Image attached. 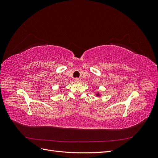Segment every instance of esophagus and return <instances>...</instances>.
Wrapping results in <instances>:
<instances>
[{
  "label": "esophagus",
  "mask_w": 158,
  "mask_h": 158,
  "mask_svg": "<svg viewBox=\"0 0 158 158\" xmlns=\"http://www.w3.org/2000/svg\"><path fill=\"white\" fill-rule=\"evenodd\" d=\"M74 81H75V82H79L80 81V79L78 78H74Z\"/></svg>",
  "instance_id": "obj_1"
}]
</instances>
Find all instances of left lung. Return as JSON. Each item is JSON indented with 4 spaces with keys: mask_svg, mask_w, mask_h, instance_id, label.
I'll return each mask as SVG.
<instances>
[{
    "mask_svg": "<svg viewBox=\"0 0 158 158\" xmlns=\"http://www.w3.org/2000/svg\"><path fill=\"white\" fill-rule=\"evenodd\" d=\"M100 95H101V94H100V93H99V92H97L96 94H95V96H97V97H99Z\"/></svg>",
    "mask_w": 158,
    "mask_h": 158,
    "instance_id": "obj_1",
    "label": "left lung"
}]
</instances>
